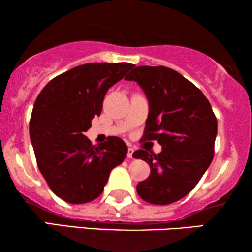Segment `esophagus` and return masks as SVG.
Wrapping results in <instances>:
<instances>
[{"mask_svg":"<svg viewBox=\"0 0 252 252\" xmlns=\"http://www.w3.org/2000/svg\"><path fill=\"white\" fill-rule=\"evenodd\" d=\"M133 156H134V149L133 148H128V150H127V157L133 158Z\"/></svg>","mask_w":252,"mask_h":252,"instance_id":"obj_1","label":"esophagus"}]
</instances>
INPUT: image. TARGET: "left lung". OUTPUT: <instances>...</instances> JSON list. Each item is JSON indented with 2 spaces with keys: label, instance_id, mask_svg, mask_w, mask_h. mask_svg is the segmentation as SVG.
I'll return each mask as SVG.
<instances>
[{
  "label": "left lung",
  "instance_id": "left-lung-1",
  "mask_svg": "<svg viewBox=\"0 0 252 252\" xmlns=\"http://www.w3.org/2000/svg\"><path fill=\"white\" fill-rule=\"evenodd\" d=\"M125 79L136 81L149 102L143 139L161 146L158 155L134 153L151 170L136 191L151 204H171L185 197L211 164L217 118L204 94L172 68L137 66Z\"/></svg>",
  "mask_w": 252,
  "mask_h": 252
}]
</instances>
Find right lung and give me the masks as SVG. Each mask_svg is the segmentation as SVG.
<instances>
[{"label":"right lung","mask_w":252,"mask_h":252,"mask_svg":"<svg viewBox=\"0 0 252 252\" xmlns=\"http://www.w3.org/2000/svg\"><path fill=\"white\" fill-rule=\"evenodd\" d=\"M134 65L88 63L57 75L35 99L30 136L36 163L48 186L71 204L97 198L112 168L123 163L127 146L111 136L93 146L84 132L102 112L108 89L122 80Z\"/></svg>","instance_id":"add662e5"}]
</instances>
